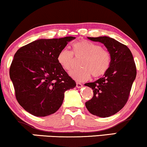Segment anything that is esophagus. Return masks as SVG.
<instances>
[{
  "label": "esophagus",
  "mask_w": 147,
  "mask_h": 147,
  "mask_svg": "<svg viewBox=\"0 0 147 147\" xmlns=\"http://www.w3.org/2000/svg\"><path fill=\"white\" fill-rule=\"evenodd\" d=\"M76 87H77V88H81L83 87V85L81 84H80V83L77 82V84H76Z\"/></svg>",
  "instance_id": "esophagus-1"
}]
</instances>
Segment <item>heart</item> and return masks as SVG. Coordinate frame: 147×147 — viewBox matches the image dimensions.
Returning <instances> with one entry per match:
<instances>
[{"instance_id":"1","label":"heart","mask_w":147,"mask_h":147,"mask_svg":"<svg viewBox=\"0 0 147 147\" xmlns=\"http://www.w3.org/2000/svg\"><path fill=\"white\" fill-rule=\"evenodd\" d=\"M82 57L81 68L70 72V77L77 81H85L90 79L91 75L98 78L107 73L111 66V55L100 45L88 41L79 40L72 45V53L66 49L58 53L57 60L65 70H70L75 66V58Z\"/></svg>"}]
</instances>
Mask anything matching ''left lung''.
Instances as JSON below:
<instances>
[{
	"mask_svg": "<svg viewBox=\"0 0 147 147\" xmlns=\"http://www.w3.org/2000/svg\"><path fill=\"white\" fill-rule=\"evenodd\" d=\"M103 44L111 55V66L105 75L85 86L93 90L94 96L86 102L90 113L106 118L119 112L128 100L136 77V67L129 48L108 36L90 38Z\"/></svg>",
	"mask_w": 147,
	"mask_h": 147,
	"instance_id": "obj_1",
	"label": "left lung"
}]
</instances>
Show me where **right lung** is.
<instances>
[{
    "label": "right lung",
    "mask_w": 147,
    "mask_h": 147,
    "mask_svg": "<svg viewBox=\"0 0 147 147\" xmlns=\"http://www.w3.org/2000/svg\"><path fill=\"white\" fill-rule=\"evenodd\" d=\"M74 39H39L14 55L10 79L18 102L26 112L39 117L54 114L62 104L65 92L76 86L57 60L58 53Z\"/></svg>",
    "instance_id": "obj_1"
}]
</instances>
